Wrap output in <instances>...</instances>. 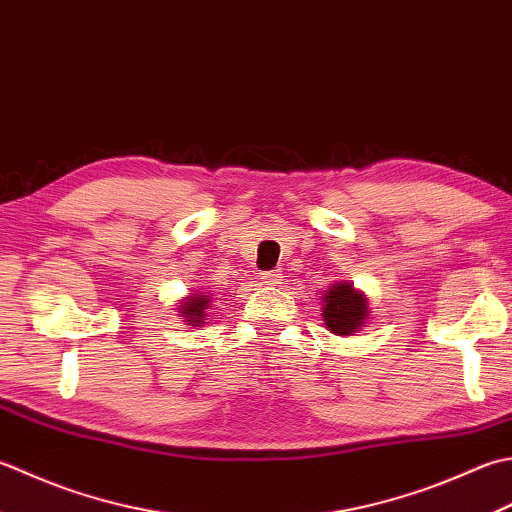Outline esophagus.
Here are the masks:
<instances>
[{
  "mask_svg": "<svg viewBox=\"0 0 512 512\" xmlns=\"http://www.w3.org/2000/svg\"><path fill=\"white\" fill-rule=\"evenodd\" d=\"M262 284H282V270H266V273H262Z\"/></svg>",
  "mask_w": 512,
  "mask_h": 512,
  "instance_id": "esophagus-1",
  "label": "esophagus"
}]
</instances>
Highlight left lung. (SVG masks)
I'll return each mask as SVG.
<instances>
[{
    "label": "left lung",
    "mask_w": 512,
    "mask_h": 512,
    "mask_svg": "<svg viewBox=\"0 0 512 512\" xmlns=\"http://www.w3.org/2000/svg\"><path fill=\"white\" fill-rule=\"evenodd\" d=\"M322 315L330 333L353 335L368 319V299L350 282H337L324 293Z\"/></svg>",
    "instance_id": "1"
}]
</instances>
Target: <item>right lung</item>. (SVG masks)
Instances as JSON below:
<instances>
[{"label": "right lung", "instance_id": "right-lung-1", "mask_svg": "<svg viewBox=\"0 0 512 512\" xmlns=\"http://www.w3.org/2000/svg\"><path fill=\"white\" fill-rule=\"evenodd\" d=\"M208 306H210V295L193 293V295H188L186 299H182L179 313H182V319H184V322H188V326H199V324H204Z\"/></svg>", "mask_w": 512, "mask_h": 512}]
</instances>
